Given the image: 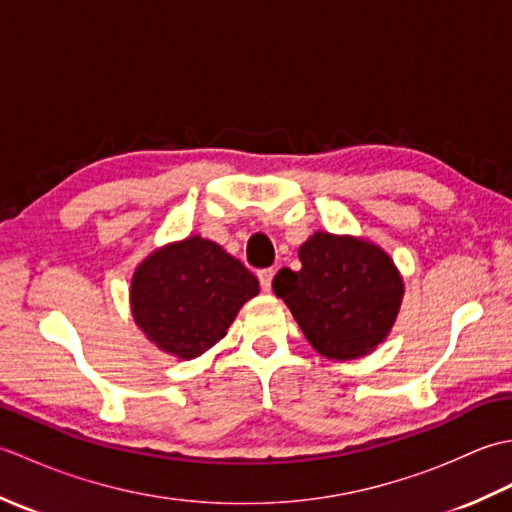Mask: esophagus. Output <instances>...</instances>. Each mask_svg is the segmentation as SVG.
I'll list each match as a JSON object with an SVG mask.
<instances>
[{"label":"esophagus","mask_w":512,"mask_h":512,"mask_svg":"<svg viewBox=\"0 0 512 512\" xmlns=\"http://www.w3.org/2000/svg\"><path fill=\"white\" fill-rule=\"evenodd\" d=\"M273 277H275V270L273 268H264V270H259V273H257L259 284H262V288L266 292H270V288H273Z\"/></svg>","instance_id":"34e87169"}]
</instances>
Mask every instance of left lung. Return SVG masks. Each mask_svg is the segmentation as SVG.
I'll return each mask as SVG.
<instances>
[{
	"label": "left lung",
	"instance_id": "left-lung-1",
	"mask_svg": "<svg viewBox=\"0 0 512 512\" xmlns=\"http://www.w3.org/2000/svg\"><path fill=\"white\" fill-rule=\"evenodd\" d=\"M299 259L301 270L281 268L273 290L314 350L350 361L385 341L402 299V279L387 253L363 239L314 233Z\"/></svg>",
	"mask_w": 512,
	"mask_h": 512
}]
</instances>
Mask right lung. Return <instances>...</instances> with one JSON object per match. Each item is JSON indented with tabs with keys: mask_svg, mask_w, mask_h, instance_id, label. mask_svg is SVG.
Segmentation results:
<instances>
[{
	"mask_svg": "<svg viewBox=\"0 0 512 512\" xmlns=\"http://www.w3.org/2000/svg\"><path fill=\"white\" fill-rule=\"evenodd\" d=\"M257 277L202 237L156 250L136 268L132 314L149 341L178 358H195L222 339Z\"/></svg>",
	"mask_w": 512,
	"mask_h": 512,
	"instance_id": "obj_1",
	"label": "right lung"
}]
</instances>
